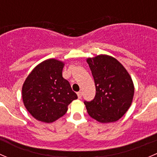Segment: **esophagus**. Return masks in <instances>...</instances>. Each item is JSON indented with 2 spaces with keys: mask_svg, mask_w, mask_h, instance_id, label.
I'll list each match as a JSON object with an SVG mask.
<instances>
[{
  "mask_svg": "<svg viewBox=\"0 0 157 157\" xmlns=\"http://www.w3.org/2000/svg\"><path fill=\"white\" fill-rule=\"evenodd\" d=\"M77 96H78V99H81V97H82V93H81V92H77Z\"/></svg>",
  "mask_w": 157,
  "mask_h": 157,
  "instance_id": "esophagus-1",
  "label": "esophagus"
}]
</instances>
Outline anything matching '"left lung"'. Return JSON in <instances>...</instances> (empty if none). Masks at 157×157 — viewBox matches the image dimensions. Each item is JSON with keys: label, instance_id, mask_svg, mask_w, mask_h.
Listing matches in <instances>:
<instances>
[{"label": "left lung", "instance_id": "8db88e82", "mask_svg": "<svg viewBox=\"0 0 157 157\" xmlns=\"http://www.w3.org/2000/svg\"><path fill=\"white\" fill-rule=\"evenodd\" d=\"M96 86L93 100L84 101L90 117L102 123L114 122L132 102L134 87L129 74L115 58L100 55L86 60Z\"/></svg>", "mask_w": 157, "mask_h": 157}]
</instances>
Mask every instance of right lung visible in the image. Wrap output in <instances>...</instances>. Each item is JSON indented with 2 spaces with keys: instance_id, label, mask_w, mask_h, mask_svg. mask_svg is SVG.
Instances as JSON below:
<instances>
[{
  "instance_id": "1",
  "label": "right lung",
  "mask_w": 157,
  "mask_h": 157,
  "mask_svg": "<svg viewBox=\"0 0 157 157\" xmlns=\"http://www.w3.org/2000/svg\"><path fill=\"white\" fill-rule=\"evenodd\" d=\"M64 63L55 59L43 61L33 70L23 83L22 96L28 112L36 119L53 122L67 111L77 95L62 77Z\"/></svg>"
}]
</instances>
